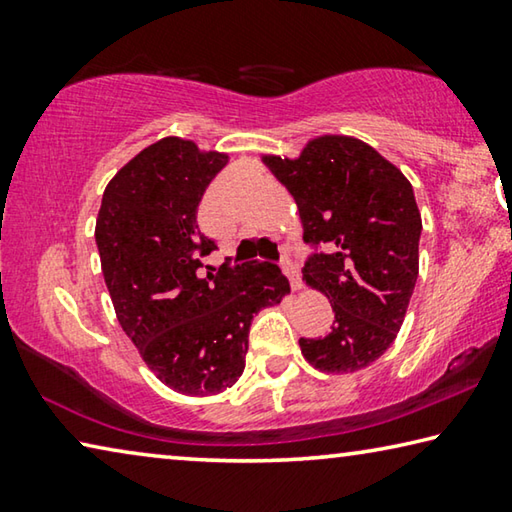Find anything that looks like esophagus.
Listing matches in <instances>:
<instances>
[{"label": "esophagus", "mask_w": 512, "mask_h": 512, "mask_svg": "<svg viewBox=\"0 0 512 512\" xmlns=\"http://www.w3.org/2000/svg\"><path fill=\"white\" fill-rule=\"evenodd\" d=\"M280 266H282L284 275L289 277V282H291V289H293V291H298V289H300V271H298V264L293 262V259H291L289 250H282Z\"/></svg>", "instance_id": "1"}]
</instances>
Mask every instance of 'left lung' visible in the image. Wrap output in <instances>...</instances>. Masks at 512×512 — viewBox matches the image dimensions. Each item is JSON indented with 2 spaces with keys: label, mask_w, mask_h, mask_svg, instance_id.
<instances>
[{
  "label": "left lung",
  "mask_w": 512,
  "mask_h": 512,
  "mask_svg": "<svg viewBox=\"0 0 512 512\" xmlns=\"http://www.w3.org/2000/svg\"><path fill=\"white\" fill-rule=\"evenodd\" d=\"M289 189L316 250L305 280L329 298L334 325L300 339L311 366L354 372L391 348L418 280L422 219L413 187L386 158L345 135H323L300 158L264 155Z\"/></svg>",
  "instance_id": "obj_1"
}]
</instances>
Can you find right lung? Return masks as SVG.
<instances>
[{"label":"right lung","mask_w":512,"mask_h":512,"mask_svg":"<svg viewBox=\"0 0 512 512\" xmlns=\"http://www.w3.org/2000/svg\"><path fill=\"white\" fill-rule=\"evenodd\" d=\"M225 162L180 137L146 146L108 183L94 230L121 329L162 384L192 397L235 384L253 316L289 293L287 277L266 262L201 275L216 244L196 212Z\"/></svg>","instance_id":"add662e5"}]
</instances>
